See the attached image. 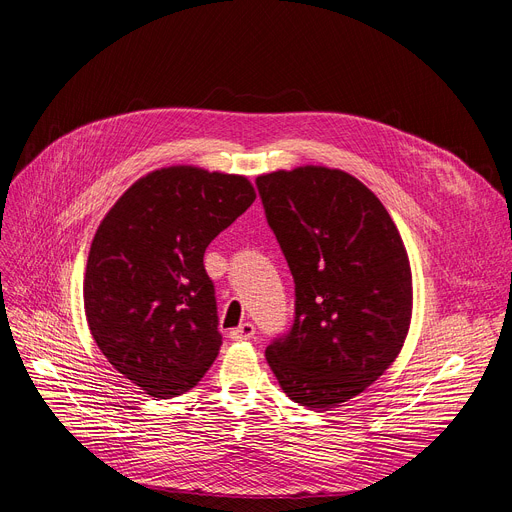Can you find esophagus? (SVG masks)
<instances>
[{"mask_svg": "<svg viewBox=\"0 0 512 512\" xmlns=\"http://www.w3.org/2000/svg\"><path fill=\"white\" fill-rule=\"evenodd\" d=\"M230 338L232 340H253L255 338V326L251 324V321H245V324H240L238 328H234L230 332Z\"/></svg>", "mask_w": 512, "mask_h": 512, "instance_id": "esophagus-1", "label": "esophagus"}]
</instances>
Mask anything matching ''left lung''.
I'll use <instances>...</instances> for the list:
<instances>
[{
	"instance_id": "left-lung-1",
	"label": "left lung",
	"mask_w": 512,
	"mask_h": 512,
	"mask_svg": "<svg viewBox=\"0 0 512 512\" xmlns=\"http://www.w3.org/2000/svg\"><path fill=\"white\" fill-rule=\"evenodd\" d=\"M257 188L297 297L292 328L265 359L294 402L328 411L378 380L405 344L409 255L382 201L342 170H278Z\"/></svg>"
}]
</instances>
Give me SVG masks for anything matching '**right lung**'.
Segmentation results:
<instances>
[{
  "label": "right lung",
  "mask_w": 512,
  "mask_h": 512,
  "mask_svg": "<svg viewBox=\"0 0 512 512\" xmlns=\"http://www.w3.org/2000/svg\"><path fill=\"white\" fill-rule=\"evenodd\" d=\"M253 201L245 176L172 166L134 182L99 224L83 288L89 330L114 369L147 394L188 392L218 357L203 255Z\"/></svg>",
  "instance_id": "right-lung-1"
}]
</instances>
